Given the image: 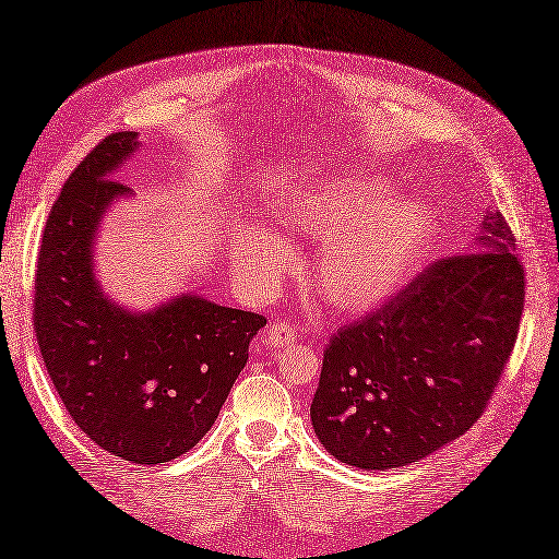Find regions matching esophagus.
<instances>
[{"label":"esophagus","mask_w":559,"mask_h":559,"mask_svg":"<svg viewBox=\"0 0 559 559\" xmlns=\"http://www.w3.org/2000/svg\"><path fill=\"white\" fill-rule=\"evenodd\" d=\"M294 326L277 320L265 331V345H270V348H286V345L294 343Z\"/></svg>","instance_id":"34e87169"}]
</instances>
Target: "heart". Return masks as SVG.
Segmentation results:
<instances>
[{"label":"heart","instance_id":"heart-1","mask_svg":"<svg viewBox=\"0 0 559 559\" xmlns=\"http://www.w3.org/2000/svg\"><path fill=\"white\" fill-rule=\"evenodd\" d=\"M373 176H343L298 192L284 214L326 242L314 261V289L341 310H367L414 273L432 239V216L416 200H388ZM284 237L251 228L235 245V267L253 286H273L292 261Z\"/></svg>","mask_w":559,"mask_h":559}]
</instances>
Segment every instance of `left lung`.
<instances>
[{"mask_svg":"<svg viewBox=\"0 0 559 559\" xmlns=\"http://www.w3.org/2000/svg\"><path fill=\"white\" fill-rule=\"evenodd\" d=\"M479 230V247L437 259L329 338L310 418L331 456L367 471L409 465L485 414L526 284L501 211Z\"/></svg>","mask_w":559,"mask_h":559,"instance_id":"obj_1","label":"left lung"}]
</instances>
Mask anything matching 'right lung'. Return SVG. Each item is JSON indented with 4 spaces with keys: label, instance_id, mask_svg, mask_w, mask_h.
Returning a JSON list of instances; mask_svg holds the SVG:
<instances>
[{
    "label": "right lung",
    "instance_id": "right-lung-1",
    "mask_svg": "<svg viewBox=\"0 0 559 559\" xmlns=\"http://www.w3.org/2000/svg\"><path fill=\"white\" fill-rule=\"evenodd\" d=\"M135 135L110 133L66 180L37 255L33 320L49 379L80 430L119 459L159 465L214 426L265 317L200 296L145 314L105 298L92 245L103 211L129 192L110 176L139 147Z\"/></svg>",
    "mask_w": 559,
    "mask_h": 559
}]
</instances>
